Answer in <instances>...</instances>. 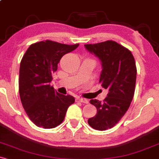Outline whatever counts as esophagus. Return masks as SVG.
<instances>
[{
  "instance_id": "obj_1",
  "label": "esophagus",
  "mask_w": 159,
  "mask_h": 159,
  "mask_svg": "<svg viewBox=\"0 0 159 159\" xmlns=\"http://www.w3.org/2000/svg\"><path fill=\"white\" fill-rule=\"evenodd\" d=\"M77 101L78 102H81V103H88V101H87L86 99H84V98H77Z\"/></svg>"
}]
</instances>
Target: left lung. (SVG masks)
<instances>
[{
  "label": "left lung",
  "mask_w": 159,
  "mask_h": 159,
  "mask_svg": "<svg viewBox=\"0 0 159 159\" xmlns=\"http://www.w3.org/2000/svg\"><path fill=\"white\" fill-rule=\"evenodd\" d=\"M84 46L101 61L103 69L99 82L108 90L103 102L90 101L98 113L88 119V124L103 131L113 127L129 107L136 87V61L130 50L113 40Z\"/></svg>",
  "instance_id": "left-lung-1"
}]
</instances>
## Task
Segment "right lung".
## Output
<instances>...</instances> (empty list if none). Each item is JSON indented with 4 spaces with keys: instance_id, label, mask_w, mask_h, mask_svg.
<instances>
[{
    "instance_id": "1",
    "label": "right lung",
    "mask_w": 159,
    "mask_h": 159,
    "mask_svg": "<svg viewBox=\"0 0 159 159\" xmlns=\"http://www.w3.org/2000/svg\"><path fill=\"white\" fill-rule=\"evenodd\" d=\"M78 46L46 40L30 45L23 55L20 66V97L36 126L56 127L64 120L68 107L75 103L74 97L58 93L50 82L62 56Z\"/></svg>"
}]
</instances>
